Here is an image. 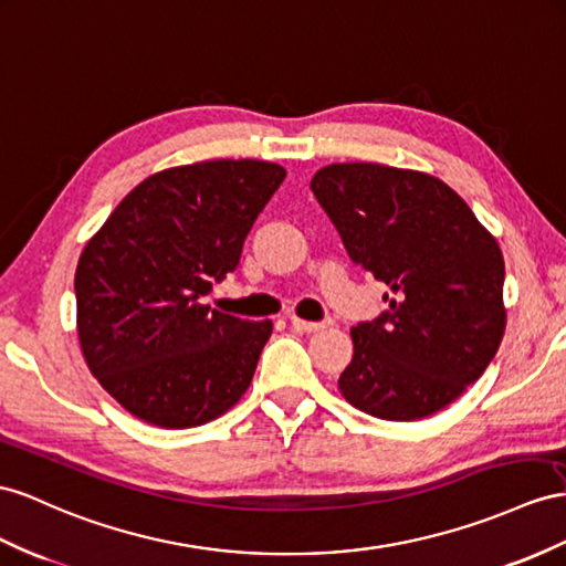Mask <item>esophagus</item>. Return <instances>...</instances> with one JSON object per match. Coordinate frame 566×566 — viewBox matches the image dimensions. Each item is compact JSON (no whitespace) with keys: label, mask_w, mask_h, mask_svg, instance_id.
<instances>
[{"label":"esophagus","mask_w":566,"mask_h":566,"mask_svg":"<svg viewBox=\"0 0 566 566\" xmlns=\"http://www.w3.org/2000/svg\"><path fill=\"white\" fill-rule=\"evenodd\" d=\"M335 323L329 321H321V323H308V321H301V317H292V327L296 329V332H321V329H327V327H332Z\"/></svg>","instance_id":"34e87169"}]
</instances>
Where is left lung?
I'll return each instance as SVG.
<instances>
[{"mask_svg":"<svg viewBox=\"0 0 566 566\" xmlns=\"http://www.w3.org/2000/svg\"><path fill=\"white\" fill-rule=\"evenodd\" d=\"M311 191L352 263L389 286L352 327L344 399L382 421H418L481 378L504 335V258L452 188L370 163L315 171Z\"/></svg>","mask_w":566,"mask_h":566,"instance_id":"1","label":"left lung"}]
</instances>
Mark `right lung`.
Instances as JSON below:
<instances>
[{"instance_id":"add662e5","label":"right lung","mask_w":566,"mask_h":566,"mask_svg":"<svg viewBox=\"0 0 566 566\" xmlns=\"http://www.w3.org/2000/svg\"><path fill=\"white\" fill-rule=\"evenodd\" d=\"M284 177L258 159L157 171L85 245L74 282L85 364L140 421L196 428L249 389L272 323L212 311L202 296L237 270Z\"/></svg>"}]
</instances>
